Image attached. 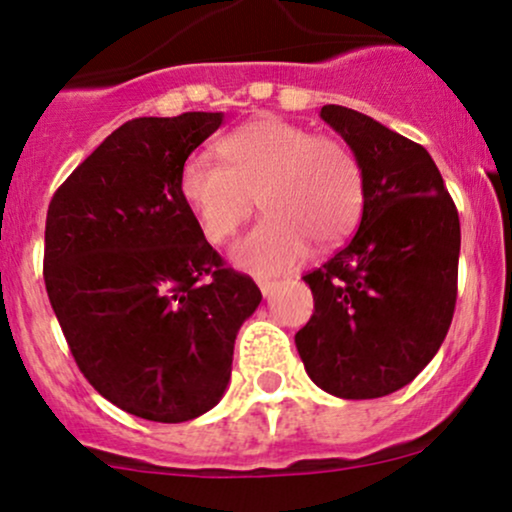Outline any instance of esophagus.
Returning a JSON list of instances; mask_svg holds the SVG:
<instances>
[{
	"mask_svg": "<svg viewBox=\"0 0 512 512\" xmlns=\"http://www.w3.org/2000/svg\"><path fill=\"white\" fill-rule=\"evenodd\" d=\"M257 286H260L262 295H269V293H272V288L276 286V281H272V279H264V276H260V279H257Z\"/></svg>",
	"mask_w": 512,
	"mask_h": 512,
	"instance_id": "obj_1",
	"label": "esophagus"
}]
</instances>
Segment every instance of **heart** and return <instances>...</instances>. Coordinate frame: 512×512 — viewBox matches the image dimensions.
Returning a JSON list of instances; mask_svg holds the SVG:
<instances>
[{"label":"heart","instance_id":"heart-1","mask_svg":"<svg viewBox=\"0 0 512 512\" xmlns=\"http://www.w3.org/2000/svg\"><path fill=\"white\" fill-rule=\"evenodd\" d=\"M221 161L190 157L178 190L209 243H224L250 217L267 212L231 257L250 272H286L303 262L310 240L336 245L355 229L365 200L362 171L341 140L300 123L257 116L219 140Z\"/></svg>","mask_w":512,"mask_h":512}]
</instances>
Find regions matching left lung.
Instances as JSON below:
<instances>
[{"mask_svg": "<svg viewBox=\"0 0 512 512\" xmlns=\"http://www.w3.org/2000/svg\"><path fill=\"white\" fill-rule=\"evenodd\" d=\"M319 116L353 150L365 202L353 240L303 276L315 312L295 348L331 396L381 398L410 384L448 334L458 209L422 145L338 104H324Z\"/></svg>", "mask_w": 512, "mask_h": 512, "instance_id": "obj_1", "label": "left lung"}]
</instances>
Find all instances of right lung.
I'll return each instance as SVG.
<instances>
[{
  "mask_svg": "<svg viewBox=\"0 0 512 512\" xmlns=\"http://www.w3.org/2000/svg\"><path fill=\"white\" fill-rule=\"evenodd\" d=\"M221 121H126L47 209L45 286L73 360L100 396L150 422H188L219 403L238 329L262 300L178 190L181 166Z\"/></svg>",
  "mask_w": 512,
  "mask_h": 512,
  "instance_id": "obj_1",
  "label": "right lung"
}]
</instances>
